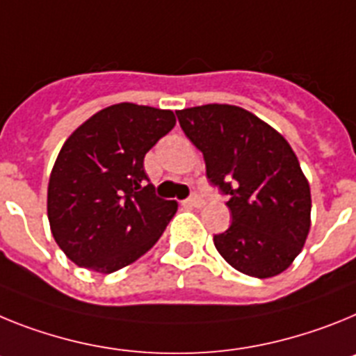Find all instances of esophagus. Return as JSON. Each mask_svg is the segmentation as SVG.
<instances>
[{
    "label": "esophagus",
    "mask_w": 356,
    "mask_h": 356,
    "mask_svg": "<svg viewBox=\"0 0 356 356\" xmlns=\"http://www.w3.org/2000/svg\"><path fill=\"white\" fill-rule=\"evenodd\" d=\"M184 204H186V206H190V208H200V206L204 204V199L199 195V191H193V193H191V195L184 200Z\"/></svg>",
    "instance_id": "esophagus-1"
}]
</instances>
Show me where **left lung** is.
Here are the masks:
<instances>
[{
  "label": "left lung",
  "instance_id": "8db88e82",
  "mask_svg": "<svg viewBox=\"0 0 356 356\" xmlns=\"http://www.w3.org/2000/svg\"><path fill=\"white\" fill-rule=\"evenodd\" d=\"M175 114L202 152L211 186L229 197L233 222L213 238L216 251L247 276L281 274L310 231V186L292 147L236 105L208 104Z\"/></svg>",
  "mask_w": 356,
  "mask_h": 356
}]
</instances>
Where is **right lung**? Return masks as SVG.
<instances>
[{"instance_id": "1", "label": "right lung", "mask_w": 356, "mask_h": 356, "mask_svg": "<svg viewBox=\"0 0 356 356\" xmlns=\"http://www.w3.org/2000/svg\"><path fill=\"white\" fill-rule=\"evenodd\" d=\"M174 127L172 111L116 104L67 138L49 175L48 220L73 264L111 274L159 240L177 202L156 195L143 159Z\"/></svg>"}]
</instances>
